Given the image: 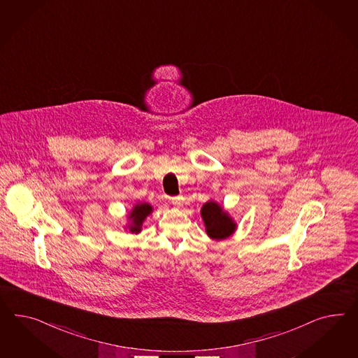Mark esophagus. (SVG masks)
<instances>
[{
  "label": "esophagus",
  "mask_w": 358,
  "mask_h": 358,
  "mask_svg": "<svg viewBox=\"0 0 358 358\" xmlns=\"http://www.w3.org/2000/svg\"><path fill=\"white\" fill-rule=\"evenodd\" d=\"M171 202L173 204L180 203V196H173V198H171Z\"/></svg>",
  "instance_id": "34e87169"
}]
</instances>
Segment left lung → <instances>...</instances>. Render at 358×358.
I'll use <instances>...</instances> for the list:
<instances>
[{"label":"left lung","mask_w":358,"mask_h":358,"mask_svg":"<svg viewBox=\"0 0 358 358\" xmlns=\"http://www.w3.org/2000/svg\"><path fill=\"white\" fill-rule=\"evenodd\" d=\"M201 215L203 217L207 234L211 238L215 240L227 238L236 229V224L228 216V213H224L222 207L215 202L204 203Z\"/></svg>","instance_id":"left-lung-1"}]
</instances>
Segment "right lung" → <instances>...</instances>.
<instances>
[{
    "label": "right lung",
    "mask_w": 358,
    "mask_h": 358,
    "mask_svg": "<svg viewBox=\"0 0 358 358\" xmlns=\"http://www.w3.org/2000/svg\"><path fill=\"white\" fill-rule=\"evenodd\" d=\"M152 211V207L150 204L142 203L136 204L134 210L130 213L129 219H131V225H130V231L131 232L138 233L141 231L142 222L145 220V216Z\"/></svg>",
    "instance_id": "obj_1"
}]
</instances>
